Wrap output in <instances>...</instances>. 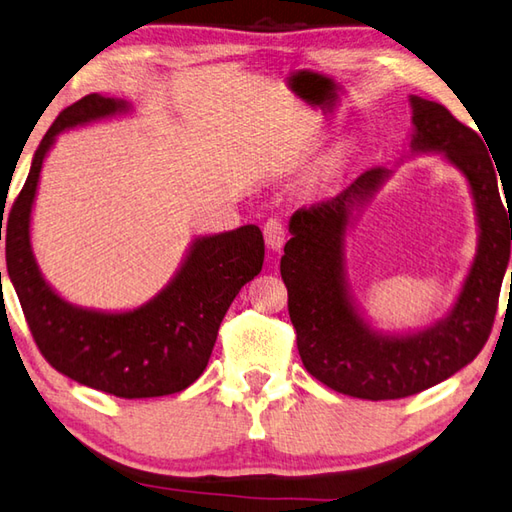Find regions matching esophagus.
Masks as SVG:
<instances>
[{
  "instance_id": "34e87169",
  "label": "esophagus",
  "mask_w": 512,
  "mask_h": 512,
  "mask_svg": "<svg viewBox=\"0 0 512 512\" xmlns=\"http://www.w3.org/2000/svg\"><path fill=\"white\" fill-rule=\"evenodd\" d=\"M264 237H266V246L270 250H275V253H279V250H282L286 244L284 224L279 222V219H268V222L264 224Z\"/></svg>"
}]
</instances>
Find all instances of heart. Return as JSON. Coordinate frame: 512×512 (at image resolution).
I'll return each mask as SVG.
<instances>
[{
	"label": "heart",
	"instance_id": "b5f03b06",
	"mask_svg": "<svg viewBox=\"0 0 512 512\" xmlns=\"http://www.w3.org/2000/svg\"><path fill=\"white\" fill-rule=\"evenodd\" d=\"M350 153V144H342L337 148V153H335V157H346Z\"/></svg>",
	"mask_w": 512,
	"mask_h": 512
}]
</instances>
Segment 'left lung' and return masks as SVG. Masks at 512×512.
I'll return each instance as SVG.
<instances>
[{"mask_svg": "<svg viewBox=\"0 0 512 512\" xmlns=\"http://www.w3.org/2000/svg\"><path fill=\"white\" fill-rule=\"evenodd\" d=\"M408 102L410 150L442 155L457 168L475 208V257L446 315L424 328L388 333L370 324L357 304L346 268V239L393 175L388 166L366 170L328 202L299 208L288 222L290 239L282 257L288 315L306 370L337 393L373 402L422 393L473 362L490 335L510 259V204L506 214L482 137L442 104L417 95Z\"/></svg>", "mask_w": 512, "mask_h": 512, "instance_id": "obj_1", "label": "left lung"}]
</instances>
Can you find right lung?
I'll use <instances>...</instances> for the list:
<instances>
[{
    "label": "right lung",
    "mask_w": 512,
    "mask_h": 512,
    "mask_svg": "<svg viewBox=\"0 0 512 512\" xmlns=\"http://www.w3.org/2000/svg\"><path fill=\"white\" fill-rule=\"evenodd\" d=\"M130 113L133 104L126 99L99 93L62 110L35 150L26 184L10 208L6 266L30 333L50 366L102 393L144 399L179 393L204 373L226 310L262 270L264 237L255 224L193 237L170 282L137 308H88L59 295L46 282L30 242L44 159L64 130Z\"/></svg>",
    "instance_id": "right-lung-1"
}]
</instances>
